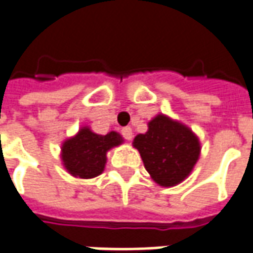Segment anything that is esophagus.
<instances>
[{
	"label": "esophagus",
	"mask_w": 253,
	"mask_h": 253,
	"mask_svg": "<svg viewBox=\"0 0 253 253\" xmlns=\"http://www.w3.org/2000/svg\"><path fill=\"white\" fill-rule=\"evenodd\" d=\"M122 135H123L125 139H127V141H131L132 130L130 127H125V128H122Z\"/></svg>",
	"instance_id": "esophagus-1"
}]
</instances>
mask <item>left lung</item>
I'll return each mask as SVG.
<instances>
[{
  "instance_id": "1",
  "label": "left lung",
  "mask_w": 253,
  "mask_h": 253,
  "mask_svg": "<svg viewBox=\"0 0 253 253\" xmlns=\"http://www.w3.org/2000/svg\"><path fill=\"white\" fill-rule=\"evenodd\" d=\"M150 177L161 187L186 180L201 156V142L184 123L164 114L148 122V131L132 141Z\"/></svg>"
}]
</instances>
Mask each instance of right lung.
<instances>
[{
    "label": "right lung",
    "instance_id": "obj_1",
    "mask_svg": "<svg viewBox=\"0 0 253 253\" xmlns=\"http://www.w3.org/2000/svg\"><path fill=\"white\" fill-rule=\"evenodd\" d=\"M123 143L119 132L96 134L89 126H83L76 135L65 139L61 146L63 168L74 177L93 179L103 173L107 153Z\"/></svg>",
    "mask_w": 253,
    "mask_h": 253
}]
</instances>
